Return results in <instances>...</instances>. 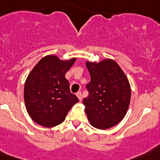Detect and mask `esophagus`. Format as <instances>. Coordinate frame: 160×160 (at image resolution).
<instances>
[{
  "instance_id": "esophagus-1",
  "label": "esophagus",
  "mask_w": 160,
  "mask_h": 160,
  "mask_svg": "<svg viewBox=\"0 0 160 160\" xmlns=\"http://www.w3.org/2000/svg\"><path fill=\"white\" fill-rule=\"evenodd\" d=\"M77 97L78 98L79 101H82V92H78L76 93Z\"/></svg>"
}]
</instances>
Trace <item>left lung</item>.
<instances>
[{
    "label": "left lung",
    "mask_w": 160,
    "mask_h": 160,
    "mask_svg": "<svg viewBox=\"0 0 160 160\" xmlns=\"http://www.w3.org/2000/svg\"><path fill=\"white\" fill-rule=\"evenodd\" d=\"M91 81L87 84L88 96L83 99L85 112L92 126L107 129L124 118L131 98L127 77L112 59L87 62Z\"/></svg>",
    "instance_id": "left-lung-1"
}]
</instances>
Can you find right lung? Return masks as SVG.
Wrapping results in <instances>:
<instances>
[{
	"mask_svg": "<svg viewBox=\"0 0 160 160\" xmlns=\"http://www.w3.org/2000/svg\"><path fill=\"white\" fill-rule=\"evenodd\" d=\"M76 58L60 60L57 56L42 58L31 71L24 87V100L32 119L43 127L51 128L64 121L78 98L72 93L65 74Z\"/></svg>",
	"mask_w": 160,
	"mask_h": 160,
	"instance_id": "add662e5",
	"label": "right lung"
}]
</instances>
